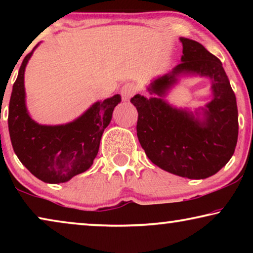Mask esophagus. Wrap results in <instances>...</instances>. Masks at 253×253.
Here are the masks:
<instances>
[{
  "label": "esophagus",
  "mask_w": 253,
  "mask_h": 253,
  "mask_svg": "<svg viewBox=\"0 0 253 253\" xmlns=\"http://www.w3.org/2000/svg\"><path fill=\"white\" fill-rule=\"evenodd\" d=\"M136 92H137L136 85L132 84V83H127V84L124 85L122 89H121V95H122L124 101H129Z\"/></svg>",
  "instance_id": "obj_1"
}]
</instances>
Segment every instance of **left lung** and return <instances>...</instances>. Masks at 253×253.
<instances>
[{
	"label": "left lung",
	"mask_w": 253,
	"mask_h": 253,
	"mask_svg": "<svg viewBox=\"0 0 253 253\" xmlns=\"http://www.w3.org/2000/svg\"><path fill=\"white\" fill-rule=\"evenodd\" d=\"M181 63L155 79L147 89L157 98L137 94L131 103L137 108V136L148 159L164 170L191 179L216 174L233 157L238 137L236 96L222 63L203 44L179 38ZM181 74H199L212 79L213 100L199 119L163 100Z\"/></svg>",
	"instance_id": "left-lung-1"
}]
</instances>
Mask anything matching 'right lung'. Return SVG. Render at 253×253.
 <instances>
[{
  "mask_svg": "<svg viewBox=\"0 0 253 253\" xmlns=\"http://www.w3.org/2000/svg\"><path fill=\"white\" fill-rule=\"evenodd\" d=\"M33 50L23 60L12 87L8 116L10 139L19 161L37 178L57 184L68 182L93 165L102 133L112 121L114 108L121 102V95L93 103L70 123L38 124L27 113L24 87V72Z\"/></svg>",
  "mask_w": 253,
  "mask_h": 253,
  "instance_id": "add662e5",
  "label": "right lung"
}]
</instances>
